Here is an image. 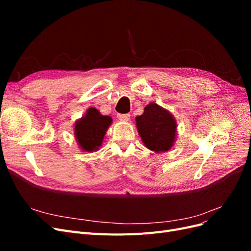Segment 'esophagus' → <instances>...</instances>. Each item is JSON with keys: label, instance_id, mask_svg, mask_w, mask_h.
Here are the masks:
<instances>
[{"label": "esophagus", "instance_id": "esophagus-1", "mask_svg": "<svg viewBox=\"0 0 251 251\" xmlns=\"http://www.w3.org/2000/svg\"><path fill=\"white\" fill-rule=\"evenodd\" d=\"M117 117L121 121H127L130 119V114H117Z\"/></svg>", "mask_w": 251, "mask_h": 251}]
</instances>
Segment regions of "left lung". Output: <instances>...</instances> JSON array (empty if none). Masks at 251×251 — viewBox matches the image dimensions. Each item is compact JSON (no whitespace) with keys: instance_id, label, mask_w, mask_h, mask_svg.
<instances>
[{"instance_id":"obj_1","label":"left lung","mask_w":251,"mask_h":251,"mask_svg":"<svg viewBox=\"0 0 251 251\" xmlns=\"http://www.w3.org/2000/svg\"><path fill=\"white\" fill-rule=\"evenodd\" d=\"M136 126L144 146L156 153L168 151L176 140V119L155 102L149 103L142 115L136 117Z\"/></svg>"}]
</instances>
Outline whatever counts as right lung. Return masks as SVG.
<instances>
[{"label": "right lung", "instance_id": "1", "mask_svg": "<svg viewBox=\"0 0 251 251\" xmlns=\"http://www.w3.org/2000/svg\"><path fill=\"white\" fill-rule=\"evenodd\" d=\"M111 124L110 116H103L97 109L89 108L74 125V135L80 150L89 153L100 150Z\"/></svg>", "mask_w": 251, "mask_h": 251}]
</instances>
